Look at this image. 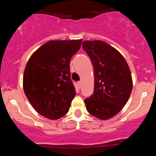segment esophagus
<instances>
[{
    "label": "esophagus",
    "instance_id": "34e87169",
    "mask_svg": "<svg viewBox=\"0 0 156 156\" xmlns=\"http://www.w3.org/2000/svg\"><path fill=\"white\" fill-rule=\"evenodd\" d=\"M77 86H78V89L81 88V82H80V81L77 82Z\"/></svg>",
    "mask_w": 156,
    "mask_h": 156
}]
</instances>
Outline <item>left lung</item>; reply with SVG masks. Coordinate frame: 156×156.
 <instances>
[{"label": "left lung", "mask_w": 156, "mask_h": 156, "mask_svg": "<svg viewBox=\"0 0 156 156\" xmlns=\"http://www.w3.org/2000/svg\"><path fill=\"white\" fill-rule=\"evenodd\" d=\"M82 45L95 75L93 94L84 100L87 110L99 119H109L119 113L129 99L133 89L130 70L121 53L107 43L86 41Z\"/></svg>", "instance_id": "left-lung-1"}]
</instances>
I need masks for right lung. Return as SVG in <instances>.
<instances>
[{
  "mask_svg": "<svg viewBox=\"0 0 156 156\" xmlns=\"http://www.w3.org/2000/svg\"><path fill=\"white\" fill-rule=\"evenodd\" d=\"M82 40L51 41L30 57L23 74V90L39 114L58 119L68 112L76 95L70 78V60Z\"/></svg>",
  "mask_w": 156,
  "mask_h": 156,
  "instance_id": "add662e5",
  "label": "right lung"
}]
</instances>
